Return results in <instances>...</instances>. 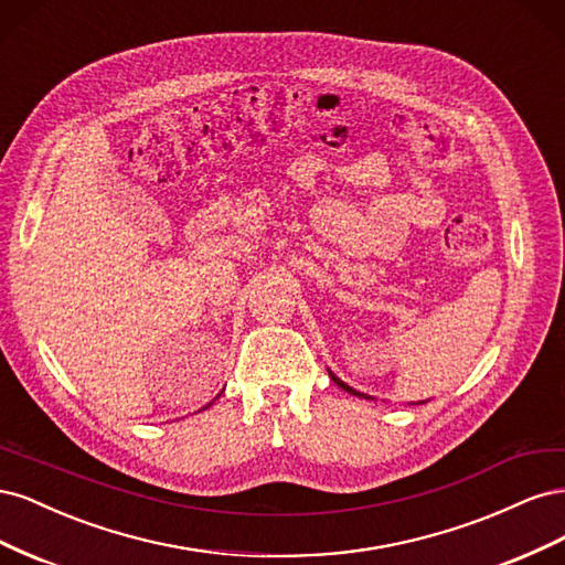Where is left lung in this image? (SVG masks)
Returning <instances> with one entry per match:
<instances>
[{"label":"left lung","instance_id":"obj_1","mask_svg":"<svg viewBox=\"0 0 565 565\" xmlns=\"http://www.w3.org/2000/svg\"><path fill=\"white\" fill-rule=\"evenodd\" d=\"M330 377H332V382H334L337 386H341V388H344V391H349V393H351V396H363V393H358V391H355V388H351L349 384H344V382H341V380H337L332 372H330Z\"/></svg>","mask_w":565,"mask_h":565}]
</instances>
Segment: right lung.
I'll use <instances>...</instances> for the list:
<instances>
[{
	"label": "right lung",
	"mask_w": 565,
	"mask_h": 565,
	"mask_svg": "<svg viewBox=\"0 0 565 565\" xmlns=\"http://www.w3.org/2000/svg\"><path fill=\"white\" fill-rule=\"evenodd\" d=\"M210 405H212V403H210Z\"/></svg>",
	"instance_id": "add662e5"
}]
</instances>
